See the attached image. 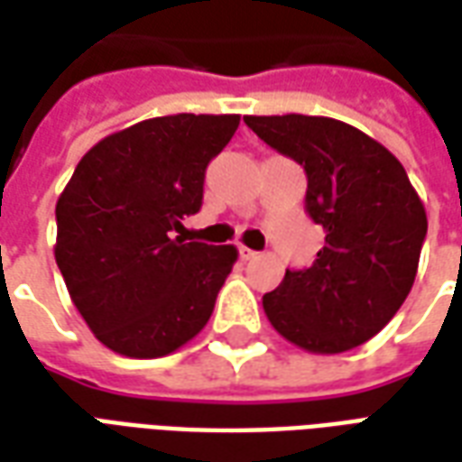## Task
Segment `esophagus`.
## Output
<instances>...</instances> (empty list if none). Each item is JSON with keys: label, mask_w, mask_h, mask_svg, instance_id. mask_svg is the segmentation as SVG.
Listing matches in <instances>:
<instances>
[{"label": "esophagus", "mask_w": 462, "mask_h": 462, "mask_svg": "<svg viewBox=\"0 0 462 462\" xmlns=\"http://www.w3.org/2000/svg\"><path fill=\"white\" fill-rule=\"evenodd\" d=\"M254 257H257V252L250 250V247H240V260L250 262V260H254Z\"/></svg>", "instance_id": "obj_1"}]
</instances>
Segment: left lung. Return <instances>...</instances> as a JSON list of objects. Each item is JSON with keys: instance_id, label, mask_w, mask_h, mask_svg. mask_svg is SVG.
<instances>
[{"instance_id": "left-lung-1", "label": "left lung", "mask_w": 462, "mask_h": 462, "mask_svg": "<svg viewBox=\"0 0 462 462\" xmlns=\"http://www.w3.org/2000/svg\"><path fill=\"white\" fill-rule=\"evenodd\" d=\"M307 172V212L324 247L262 297L282 337L310 354H341L376 337L406 301L426 240V208L403 165L371 135L324 116H245Z\"/></svg>"}]
</instances>
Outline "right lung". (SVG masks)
I'll return each mask as SVG.
<instances>
[{"instance_id": "1", "label": "right lung", "mask_w": 462, "mask_h": 462, "mask_svg": "<svg viewBox=\"0 0 462 462\" xmlns=\"http://www.w3.org/2000/svg\"><path fill=\"white\" fill-rule=\"evenodd\" d=\"M240 116L175 114L106 135L56 202L54 257L96 339L131 358L198 337L237 262L232 245L175 237L202 205L205 168Z\"/></svg>"}]
</instances>
